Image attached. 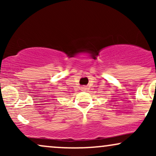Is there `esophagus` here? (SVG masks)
I'll return each mask as SVG.
<instances>
[{
	"instance_id": "esophagus-1",
	"label": "esophagus",
	"mask_w": 156,
	"mask_h": 156,
	"mask_svg": "<svg viewBox=\"0 0 156 156\" xmlns=\"http://www.w3.org/2000/svg\"><path fill=\"white\" fill-rule=\"evenodd\" d=\"M81 89H82V90H86V89H87V87H83Z\"/></svg>"
}]
</instances>
